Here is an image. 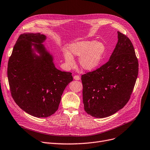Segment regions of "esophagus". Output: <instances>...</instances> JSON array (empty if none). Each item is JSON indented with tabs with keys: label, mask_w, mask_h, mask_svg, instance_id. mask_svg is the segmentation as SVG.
<instances>
[{
	"label": "esophagus",
	"mask_w": 150,
	"mask_h": 150,
	"mask_svg": "<svg viewBox=\"0 0 150 150\" xmlns=\"http://www.w3.org/2000/svg\"><path fill=\"white\" fill-rule=\"evenodd\" d=\"M74 80H80V76H78V75H74Z\"/></svg>",
	"instance_id": "1"
}]
</instances>
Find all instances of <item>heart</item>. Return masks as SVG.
Here are the masks:
<instances>
[{
	"instance_id": "heart-1",
	"label": "heart",
	"mask_w": 150,
	"mask_h": 150,
	"mask_svg": "<svg viewBox=\"0 0 150 150\" xmlns=\"http://www.w3.org/2000/svg\"><path fill=\"white\" fill-rule=\"evenodd\" d=\"M69 52L74 57L80 58L79 63L81 68L91 70L100 64L105 52V45L95 41H80L71 44ZM70 54L66 52L64 56L67 64L72 66L74 64V60Z\"/></svg>"
}]
</instances>
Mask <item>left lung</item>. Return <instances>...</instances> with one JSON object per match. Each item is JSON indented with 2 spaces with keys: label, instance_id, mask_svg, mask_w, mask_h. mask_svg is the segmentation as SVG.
<instances>
[{
  "label": "left lung",
  "instance_id": "left-lung-1",
  "mask_svg": "<svg viewBox=\"0 0 150 150\" xmlns=\"http://www.w3.org/2000/svg\"><path fill=\"white\" fill-rule=\"evenodd\" d=\"M109 60L81 76L84 111L96 118L111 115L129 101L139 72V62L129 38L118 31Z\"/></svg>",
  "mask_w": 150,
  "mask_h": 150
}]
</instances>
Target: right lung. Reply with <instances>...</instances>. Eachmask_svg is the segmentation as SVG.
<instances>
[{"mask_svg": "<svg viewBox=\"0 0 150 150\" xmlns=\"http://www.w3.org/2000/svg\"><path fill=\"white\" fill-rule=\"evenodd\" d=\"M45 39L40 33L21 35L8 63V80L13 100L22 110L36 117H47L56 112L63 92L73 80L72 73L55 67L53 57L42 44Z\"/></svg>", "mask_w": 150, "mask_h": 150, "instance_id": "right-lung-1", "label": "right lung"}]
</instances>
